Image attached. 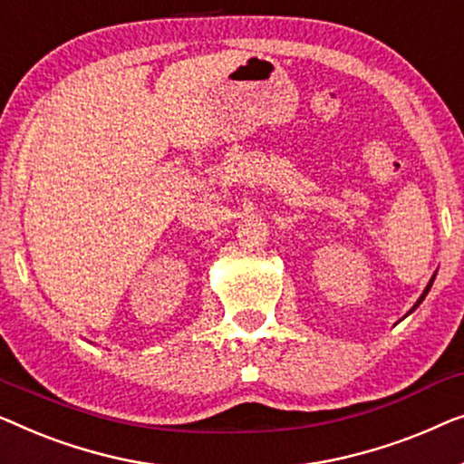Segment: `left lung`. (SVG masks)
Here are the masks:
<instances>
[{
    "instance_id": "obj_1",
    "label": "left lung",
    "mask_w": 464,
    "mask_h": 464,
    "mask_svg": "<svg viewBox=\"0 0 464 464\" xmlns=\"http://www.w3.org/2000/svg\"><path fill=\"white\" fill-rule=\"evenodd\" d=\"M435 276H437V271L433 273V277H430V279H429V284H427V288H425V292H422V295H420V298H419V300H416V304L412 306V309H410V313H412V311L416 309V306H419V304L422 303V300H425V296L429 295V290H430V285H433V282H435Z\"/></svg>"
}]
</instances>
